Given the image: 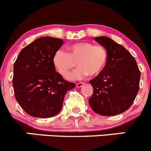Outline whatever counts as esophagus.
<instances>
[{"mask_svg":"<svg viewBox=\"0 0 151 151\" xmlns=\"http://www.w3.org/2000/svg\"><path fill=\"white\" fill-rule=\"evenodd\" d=\"M84 84V83H83V82H78L76 84V87H78V88H80V87H82Z\"/></svg>","mask_w":151,"mask_h":151,"instance_id":"34e87169","label":"esophagus"}]
</instances>
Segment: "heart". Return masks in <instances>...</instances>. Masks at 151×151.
Returning a JSON list of instances; mask_svg holds the SVG:
<instances>
[{
	"instance_id": "b5f03b06",
	"label": "heart",
	"mask_w": 151,
	"mask_h": 151,
	"mask_svg": "<svg viewBox=\"0 0 151 151\" xmlns=\"http://www.w3.org/2000/svg\"><path fill=\"white\" fill-rule=\"evenodd\" d=\"M68 52L58 50L53 55V64L62 76L68 74L76 67L78 68L70 73V79H82L88 76H96L101 73L107 61V51L103 46L94 45L87 41L77 42L67 47Z\"/></svg>"
}]
</instances>
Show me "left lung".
Returning a JSON list of instances; mask_svg holds the SVG:
<instances>
[{
	"instance_id": "left-lung-1",
	"label": "left lung",
	"mask_w": 151,
	"mask_h": 151,
	"mask_svg": "<svg viewBox=\"0 0 151 151\" xmlns=\"http://www.w3.org/2000/svg\"><path fill=\"white\" fill-rule=\"evenodd\" d=\"M95 40L107 51V61L101 73L89 82L93 88L89 104L95 113L115 116L130 108L139 89L141 73L133 55L108 37Z\"/></svg>"
}]
</instances>
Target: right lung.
<instances>
[{
    "instance_id": "right-lung-1",
    "label": "right lung",
    "mask_w": 151,
    "mask_h": 151,
    "mask_svg": "<svg viewBox=\"0 0 151 151\" xmlns=\"http://www.w3.org/2000/svg\"><path fill=\"white\" fill-rule=\"evenodd\" d=\"M60 38L42 37L21 52L14 64L12 85L23 110L37 118H50L61 111L66 93L76 84L55 71L53 55L63 45Z\"/></svg>"
}]
</instances>
